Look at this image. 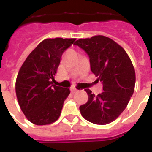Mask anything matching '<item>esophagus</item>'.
Returning <instances> with one entry per match:
<instances>
[{"mask_svg":"<svg viewBox=\"0 0 152 152\" xmlns=\"http://www.w3.org/2000/svg\"><path fill=\"white\" fill-rule=\"evenodd\" d=\"M78 91V90L76 89V88H71V91H72V93H75V92H76V91Z\"/></svg>","mask_w":152,"mask_h":152,"instance_id":"1","label":"esophagus"}]
</instances>
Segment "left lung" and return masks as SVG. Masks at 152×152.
Masks as SVG:
<instances>
[{
	"instance_id": "8db88e82",
	"label": "left lung",
	"mask_w": 152,
	"mask_h": 152,
	"mask_svg": "<svg viewBox=\"0 0 152 152\" xmlns=\"http://www.w3.org/2000/svg\"><path fill=\"white\" fill-rule=\"evenodd\" d=\"M74 45L88 54L91 72L103 84L97 96L86 89L88 101L80 106L88 121L106 125L114 121L128 105L135 89V72L126 51L116 42L103 36L80 39Z\"/></svg>"
}]
</instances>
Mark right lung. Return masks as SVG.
I'll list each match as a JSON object with an SVG mask.
<instances>
[{
	"instance_id": "right-lung-1",
	"label": "right lung",
	"mask_w": 152,
	"mask_h": 152,
	"mask_svg": "<svg viewBox=\"0 0 152 152\" xmlns=\"http://www.w3.org/2000/svg\"><path fill=\"white\" fill-rule=\"evenodd\" d=\"M75 39H47L31 52L19 71L16 94L21 110L33 124L42 126L56 121L63 103L70 94L68 88L53 84L65 49Z\"/></svg>"
}]
</instances>
